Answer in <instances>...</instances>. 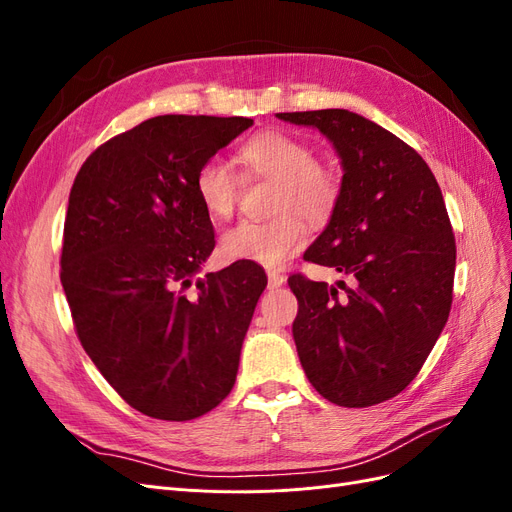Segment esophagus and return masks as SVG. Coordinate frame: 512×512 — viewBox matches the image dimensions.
Listing matches in <instances>:
<instances>
[{
    "instance_id": "obj_1",
    "label": "esophagus",
    "mask_w": 512,
    "mask_h": 512,
    "mask_svg": "<svg viewBox=\"0 0 512 512\" xmlns=\"http://www.w3.org/2000/svg\"><path fill=\"white\" fill-rule=\"evenodd\" d=\"M267 277H269V288H271V290H273V288H280V286L286 284V275L280 273V271H275V269L269 271Z\"/></svg>"
}]
</instances>
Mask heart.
<instances>
[{"mask_svg":"<svg viewBox=\"0 0 512 512\" xmlns=\"http://www.w3.org/2000/svg\"><path fill=\"white\" fill-rule=\"evenodd\" d=\"M239 160L247 175L275 181V218L267 222H241L226 230L220 250L230 260H250L262 267H282L307 241L309 224H324L337 209L342 183L329 164L316 160L314 149L301 138L282 130L252 136L239 147ZM239 177L220 160L209 158L194 175L200 207L213 220H228L237 205Z\"/></svg>","mask_w":512,"mask_h":512,"instance_id":"heart-1","label":"heart"}]
</instances>
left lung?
<instances>
[{
  "mask_svg": "<svg viewBox=\"0 0 512 512\" xmlns=\"http://www.w3.org/2000/svg\"><path fill=\"white\" fill-rule=\"evenodd\" d=\"M277 117L318 128L344 168L337 209L303 258L352 286L288 277L299 361L333 404H382L416 378L451 312L457 250L440 185L410 145L346 108Z\"/></svg>",
  "mask_w": 512,
  "mask_h": 512,
  "instance_id": "8db88e82",
  "label": "left lung"
}]
</instances>
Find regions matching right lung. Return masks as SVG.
Instances as JSON below:
<instances>
[{
    "mask_svg": "<svg viewBox=\"0 0 512 512\" xmlns=\"http://www.w3.org/2000/svg\"><path fill=\"white\" fill-rule=\"evenodd\" d=\"M254 119L160 115L100 145L74 179L61 286L100 374L134 410L192 421L237 380L267 275L237 260L188 292L215 247L198 166Z\"/></svg>",
    "mask_w": 512,
    "mask_h": 512,
    "instance_id": "right-lung-1",
    "label": "right lung"
}]
</instances>
